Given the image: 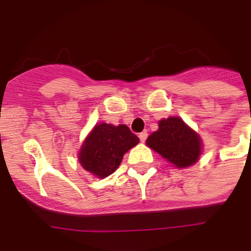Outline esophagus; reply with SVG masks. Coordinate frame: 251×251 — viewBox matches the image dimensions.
Listing matches in <instances>:
<instances>
[{
	"mask_svg": "<svg viewBox=\"0 0 251 251\" xmlns=\"http://www.w3.org/2000/svg\"><path fill=\"white\" fill-rule=\"evenodd\" d=\"M147 136H148L147 132H141L140 135H138V137H140L141 142H145V141L147 140Z\"/></svg>",
	"mask_w": 251,
	"mask_h": 251,
	"instance_id": "1",
	"label": "esophagus"
}]
</instances>
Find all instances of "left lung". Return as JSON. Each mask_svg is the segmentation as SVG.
Segmentation results:
<instances>
[{
	"label": "left lung",
	"mask_w": 251,
	"mask_h": 251,
	"mask_svg": "<svg viewBox=\"0 0 251 251\" xmlns=\"http://www.w3.org/2000/svg\"><path fill=\"white\" fill-rule=\"evenodd\" d=\"M146 145L180 169L195 164L202 153L199 133L179 116L162 119L158 130L148 136Z\"/></svg>",
	"instance_id": "8db88e82"
}]
</instances>
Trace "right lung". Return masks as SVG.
<instances>
[{
    "label": "right lung",
    "mask_w": 251,
    "mask_h": 251,
    "mask_svg": "<svg viewBox=\"0 0 251 251\" xmlns=\"http://www.w3.org/2000/svg\"><path fill=\"white\" fill-rule=\"evenodd\" d=\"M138 142L126 125L97 124L82 143L78 160L84 170L104 179L118 169L124 154Z\"/></svg>",
    "instance_id": "add662e5"
}]
</instances>
